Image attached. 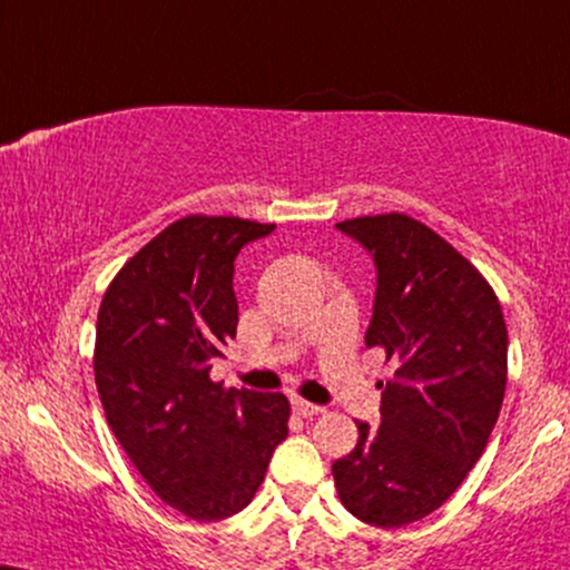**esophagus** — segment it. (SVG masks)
<instances>
[{
  "mask_svg": "<svg viewBox=\"0 0 570 570\" xmlns=\"http://www.w3.org/2000/svg\"><path fill=\"white\" fill-rule=\"evenodd\" d=\"M292 407H294V413L302 415V417H313V415H321L323 410H326V407H321V405H313V402H307V400H299V397H294V400H292Z\"/></svg>",
  "mask_w": 570,
  "mask_h": 570,
  "instance_id": "1",
  "label": "esophagus"
}]
</instances>
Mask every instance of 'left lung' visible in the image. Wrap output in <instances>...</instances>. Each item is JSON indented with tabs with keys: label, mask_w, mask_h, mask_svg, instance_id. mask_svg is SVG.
Returning <instances> with one entry per match:
<instances>
[{
	"label": "left lung",
	"mask_w": 570,
	"mask_h": 570,
	"mask_svg": "<svg viewBox=\"0 0 570 570\" xmlns=\"http://www.w3.org/2000/svg\"><path fill=\"white\" fill-rule=\"evenodd\" d=\"M376 263L365 347L394 376L381 426L357 421L334 484L360 521L400 529L442 508L484 452L508 384V328L487 278L421 220L402 213L336 223Z\"/></svg>",
	"instance_id": "obj_1"
}]
</instances>
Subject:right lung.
Here are the masks:
<instances>
[{
	"mask_svg": "<svg viewBox=\"0 0 570 570\" xmlns=\"http://www.w3.org/2000/svg\"><path fill=\"white\" fill-rule=\"evenodd\" d=\"M273 223L186 215L144 244L107 286L94 379L115 439L173 510L239 513L289 434V400L226 389L210 368L236 336L234 261Z\"/></svg>",
	"mask_w": 570,
	"mask_h": 570,
	"instance_id": "1",
	"label": "right lung"
}]
</instances>
